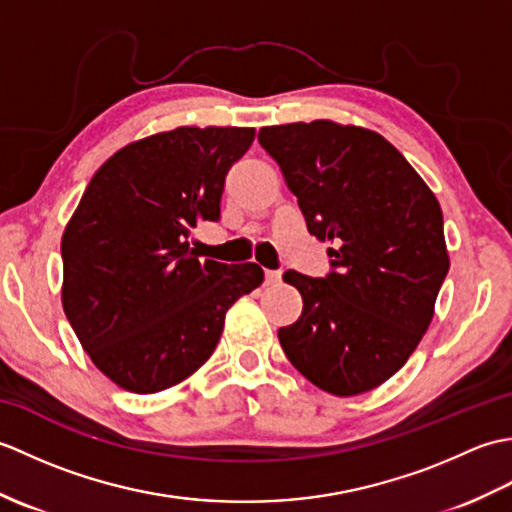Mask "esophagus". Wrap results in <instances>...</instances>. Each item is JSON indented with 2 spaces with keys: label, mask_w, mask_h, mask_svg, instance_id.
Masks as SVG:
<instances>
[{
  "label": "esophagus",
  "mask_w": 512,
  "mask_h": 512,
  "mask_svg": "<svg viewBox=\"0 0 512 512\" xmlns=\"http://www.w3.org/2000/svg\"><path fill=\"white\" fill-rule=\"evenodd\" d=\"M281 281V270H266V284L275 286Z\"/></svg>",
  "instance_id": "obj_1"
}]
</instances>
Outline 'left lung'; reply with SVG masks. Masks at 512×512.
<instances>
[{
	"instance_id": "left-lung-1",
	"label": "left lung",
	"mask_w": 512,
	"mask_h": 512,
	"mask_svg": "<svg viewBox=\"0 0 512 512\" xmlns=\"http://www.w3.org/2000/svg\"><path fill=\"white\" fill-rule=\"evenodd\" d=\"M257 140L297 195L310 235L334 244L325 277L284 273L303 310L279 343L312 385L363 394L407 363L433 319L449 273L440 204L369 129L290 123L262 127Z\"/></svg>"
}]
</instances>
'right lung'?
<instances>
[{"instance_id": "right-lung-1", "label": "right lung", "mask_w": 512, "mask_h": 512, "mask_svg": "<svg viewBox=\"0 0 512 512\" xmlns=\"http://www.w3.org/2000/svg\"><path fill=\"white\" fill-rule=\"evenodd\" d=\"M253 127H178L103 162L61 239L63 310L92 363L118 387L156 394L213 354L226 310L264 281L189 248L220 220L228 169Z\"/></svg>"}]
</instances>
